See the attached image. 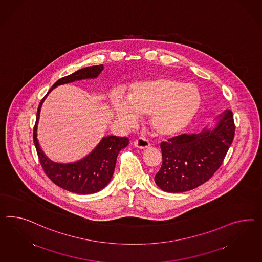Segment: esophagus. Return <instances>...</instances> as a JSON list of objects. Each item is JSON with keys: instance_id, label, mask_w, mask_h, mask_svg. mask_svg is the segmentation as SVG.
Listing matches in <instances>:
<instances>
[{"instance_id": "1", "label": "esophagus", "mask_w": 262, "mask_h": 262, "mask_svg": "<svg viewBox=\"0 0 262 262\" xmlns=\"http://www.w3.org/2000/svg\"><path fill=\"white\" fill-rule=\"evenodd\" d=\"M134 144H135L136 148L141 149H148V148H149V146H150V143H149V140L146 139V138H143V137H139V138L135 139Z\"/></svg>"}]
</instances>
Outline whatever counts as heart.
<instances>
[{
    "label": "heart",
    "mask_w": 262,
    "mask_h": 262,
    "mask_svg": "<svg viewBox=\"0 0 262 262\" xmlns=\"http://www.w3.org/2000/svg\"><path fill=\"white\" fill-rule=\"evenodd\" d=\"M200 95L193 85L170 77H157L132 85L126 102L113 99L116 116L134 125L137 116H149L156 135L171 137L191 124L200 107Z\"/></svg>",
    "instance_id": "obj_1"
}]
</instances>
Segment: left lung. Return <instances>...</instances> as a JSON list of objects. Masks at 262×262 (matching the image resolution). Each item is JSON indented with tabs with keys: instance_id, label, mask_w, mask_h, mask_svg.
<instances>
[{
	"instance_id": "left-lung-1",
	"label": "left lung",
	"mask_w": 262,
	"mask_h": 262,
	"mask_svg": "<svg viewBox=\"0 0 262 262\" xmlns=\"http://www.w3.org/2000/svg\"><path fill=\"white\" fill-rule=\"evenodd\" d=\"M234 129L233 113L226 110L212 128L162 142V166L155 177L156 185L168 192H183L204 184L223 162Z\"/></svg>"
}]
</instances>
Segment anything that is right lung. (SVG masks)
<instances>
[{"label": "right lung", "instance_id": "obj_1", "mask_svg": "<svg viewBox=\"0 0 262 262\" xmlns=\"http://www.w3.org/2000/svg\"><path fill=\"white\" fill-rule=\"evenodd\" d=\"M104 70L103 64L81 69L68 76L61 78L51 86L38 106L36 123L33 129V141L40 163L50 180L67 191L79 194H90L104 189L113 177L117 156L121 149L128 145V138L118 136L103 137L90 155L76 162L62 164L51 161L43 154L37 139V127L42 103L54 88L83 79L98 77Z\"/></svg>", "mask_w": 262, "mask_h": 262}]
</instances>
